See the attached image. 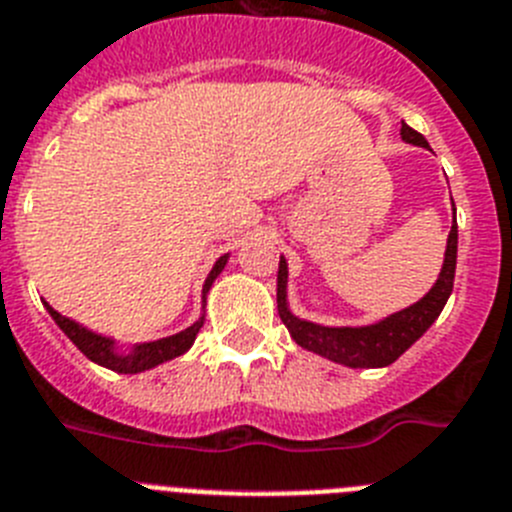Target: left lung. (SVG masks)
I'll return each instance as SVG.
<instances>
[{
	"mask_svg": "<svg viewBox=\"0 0 512 512\" xmlns=\"http://www.w3.org/2000/svg\"><path fill=\"white\" fill-rule=\"evenodd\" d=\"M402 141L412 146L430 149L422 133L402 123ZM456 250H459V226H456V208H453V224L448 231L446 255L438 281L433 283L420 301L402 311H394L389 317L379 319L363 327H324V324L309 322L296 317L288 306V262L281 255L278 265V314L288 327L296 345L304 350L322 355L327 361L340 363L348 368H384L394 363L407 348H412L430 324L441 317L443 306L453 291V275H456Z\"/></svg>",
	"mask_w": 512,
	"mask_h": 512,
	"instance_id": "left-lung-1",
	"label": "left lung"
}]
</instances>
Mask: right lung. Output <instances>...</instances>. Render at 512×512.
I'll use <instances>...</instances> for the list:
<instances>
[{"label":"right lung","instance_id":"obj_1","mask_svg":"<svg viewBox=\"0 0 512 512\" xmlns=\"http://www.w3.org/2000/svg\"><path fill=\"white\" fill-rule=\"evenodd\" d=\"M226 262H229V255H221L219 260L213 262L211 273H208L206 283H203V314L190 324L188 330L177 332V335L170 337H162V340H151V342H136L131 348L123 350L113 337H105V335H97V332L87 330L84 324L74 322V319L64 317L59 311L53 309L51 304H46L48 314L53 317V322L59 324L64 335L69 337L79 350H82L92 363L102 368H110L115 373H141V371H149V368L159 366V363H167L172 358H180L182 353H188L193 348L195 337L201 332L203 322H206V296L211 291L213 281L219 278L221 270L226 268Z\"/></svg>","mask_w":512,"mask_h":512}]
</instances>
